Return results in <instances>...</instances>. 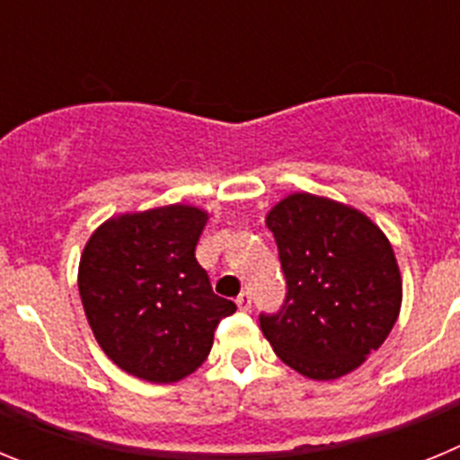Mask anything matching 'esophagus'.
<instances>
[{"label":"esophagus","mask_w":460,"mask_h":460,"mask_svg":"<svg viewBox=\"0 0 460 460\" xmlns=\"http://www.w3.org/2000/svg\"><path fill=\"white\" fill-rule=\"evenodd\" d=\"M237 306H239V311H249V308H251V295H249V292H242V295L237 296Z\"/></svg>","instance_id":"34e87169"}]
</instances>
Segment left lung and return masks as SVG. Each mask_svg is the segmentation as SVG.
Wrapping results in <instances>:
<instances>
[{"instance_id":"1","label":"left lung","mask_w":460,"mask_h":460,"mask_svg":"<svg viewBox=\"0 0 460 460\" xmlns=\"http://www.w3.org/2000/svg\"><path fill=\"white\" fill-rule=\"evenodd\" d=\"M288 295L260 329L283 364L311 380L359 368L394 329L403 279L387 234L350 205L290 193L265 218Z\"/></svg>"}]
</instances>
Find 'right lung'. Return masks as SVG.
<instances>
[{
    "label": "right lung",
    "instance_id": "add662e5",
    "mask_svg": "<svg viewBox=\"0 0 460 460\" xmlns=\"http://www.w3.org/2000/svg\"><path fill=\"white\" fill-rule=\"evenodd\" d=\"M205 209L165 205L108 218L84 243L78 290L101 350L140 380H184L202 367L221 318L237 311L214 295L195 246Z\"/></svg>",
    "mask_w": 460,
    "mask_h": 460
}]
</instances>
